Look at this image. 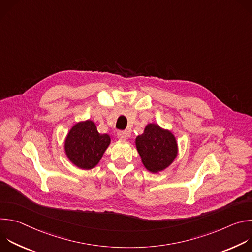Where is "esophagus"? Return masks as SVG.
I'll list each match as a JSON object with an SVG mask.
<instances>
[{
	"label": "esophagus",
	"mask_w": 252,
	"mask_h": 252,
	"mask_svg": "<svg viewBox=\"0 0 252 252\" xmlns=\"http://www.w3.org/2000/svg\"><path fill=\"white\" fill-rule=\"evenodd\" d=\"M118 137L122 140H125L126 139L128 136H129V132L128 131H118Z\"/></svg>",
	"instance_id": "esophagus-1"
}]
</instances>
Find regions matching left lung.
Returning a JSON list of instances; mask_svg holds the SVG:
<instances>
[{"label":"left lung","instance_id":"1","mask_svg":"<svg viewBox=\"0 0 252 252\" xmlns=\"http://www.w3.org/2000/svg\"><path fill=\"white\" fill-rule=\"evenodd\" d=\"M135 147L143 166L153 173L167 168L178 155L174 134L154 123L147 125L143 133L136 136Z\"/></svg>","mask_w":252,"mask_h":252}]
</instances>
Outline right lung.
I'll use <instances>...</instances> for the list:
<instances>
[{"label": "right lung", "instance_id": "right-lung-1", "mask_svg": "<svg viewBox=\"0 0 252 252\" xmlns=\"http://www.w3.org/2000/svg\"><path fill=\"white\" fill-rule=\"evenodd\" d=\"M111 145V136L100 134L95 124L83 121L75 124L67 132L63 149L67 159L77 167L85 170L94 168Z\"/></svg>", "mask_w": 252, "mask_h": 252}]
</instances>
